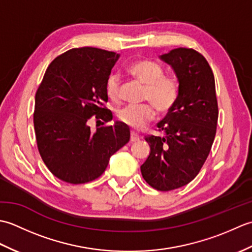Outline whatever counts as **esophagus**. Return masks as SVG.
Wrapping results in <instances>:
<instances>
[{
    "label": "esophagus",
    "instance_id": "obj_1",
    "mask_svg": "<svg viewBox=\"0 0 252 252\" xmlns=\"http://www.w3.org/2000/svg\"><path fill=\"white\" fill-rule=\"evenodd\" d=\"M138 140H140V136L137 135V133L135 132H131V135H130V141L131 142H137Z\"/></svg>",
    "mask_w": 252,
    "mask_h": 252
}]
</instances>
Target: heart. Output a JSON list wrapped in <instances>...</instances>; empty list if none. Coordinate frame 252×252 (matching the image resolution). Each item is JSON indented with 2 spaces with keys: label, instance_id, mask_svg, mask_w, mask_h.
<instances>
[{
  "label": "heart",
  "instance_id": "1",
  "mask_svg": "<svg viewBox=\"0 0 252 252\" xmlns=\"http://www.w3.org/2000/svg\"><path fill=\"white\" fill-rule=\"evenodd\" d=\"M127 71L146 85L145 97L158 111L168 112L175 105L180 93L179 82L172 77H162L163 70L157 63L148 60L136 61L131 63ZM106 92L112 99L118 97L119 79L117 74H111L107 80ZM117 116L122 123L140 130L155 117V110L151 104L127 105L118 110Z\"/></svg>",
  "mask_w": 252,
  "mask_h": 252
}]
</instances>
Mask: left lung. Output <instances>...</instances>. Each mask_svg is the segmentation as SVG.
Returning <instances> with one entry per match:
<instances>
[{
  "label": "left lung",
  "instance_id": "obj_1",
  "mask_svg": "<svg viewBox=\"0 0 252 252\" xmlns=\"http://www.w3.org/2000/svg\"><path fill=\"white\" fill-rule=\"evenodd\" d=\"M159 58L173 69L180 93L157 123L164 136L145 137L151 153L141 172L154 189L168 191L189 184L199 173L215 141L219 110L215 77L205 57L179 47Z\"/></svg>",
  "mask_w": 252,
  "mask_h": 252
}]
</instances>
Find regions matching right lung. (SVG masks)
I'll use <instances>...</instances> for the list:
<instances>
[{"label": "right lung", "instance_id": "1", "mask_svg": "<svg viewBox=\"0 0 252 252\" xmlns=\"http://www.w3.org/2000/svg\"><path fill=\"white\" fill-rule=\"evenodd\" d=\"M119 55L80 47L56 57L35 94L33 123L37 148L56 178L83 184L104 173L110 157L130 140V129L116 121L91 131V117L108 122L106 83ZM104 125V122H103Z\"/></svg>", "mask_w": 252, "mask_h": 252}]
</instances>
